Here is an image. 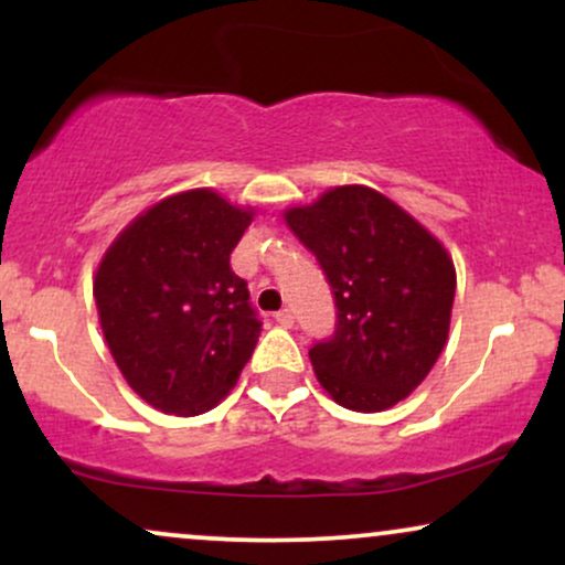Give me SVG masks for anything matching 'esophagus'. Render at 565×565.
<instances>
[{
  "label": "esophagus",
  "mask_w": 565,
  "mask_h": 565,
  "mask_svg": "<svg viewBox=\"0 0 565 565\" xmlns=\"http://www.w3.org/2000/svg\"><path fill=\"white\" fill-rule=\"evenodd\" d=\"M276 321L281 323V327H291V323H295V316H291V310H278L276 313Z\"/></svg>",
  "instance_id": "obj_1"
}]
</instances>
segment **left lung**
I'll use <instances>...</instances> for the list:
<instances>
[{
	"label": "left lung",
	"instance_id": "obj_1",
	"mask_svg": "<svg viewBox=\"0 0 565 565\" xmlns=\"http://www.w3.org/2000/svg\"><path fill=\"white\" fill-rule=\"evenodd\" d=\"M284 220L321 263L337 329L310 348L316 380L350 412H385L449 340L457 270L446 246L369 185H337Z\"/></svg>",
	"mask_w": 565,
	"mask_h": 565
}]
</instances>
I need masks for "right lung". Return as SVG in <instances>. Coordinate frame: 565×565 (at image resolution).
Returning <instances> with one entry per match:
<instances>
[{"label":"right lung","instance_id":"right-lung-1","mask_svg":"<svg viewBox=\"0 0 565 565\" xmlns=\"http://www.w3.org/2000/svg\"><path fill=\"white\" fill-rule=\"evenodd\" d=\"M252 220V206L191 188L148 206L97 265L93 295L108 350L159 412H210L252 359L263 323L231 270Z\"/></svg>","mask_w":565,"mask_h":565}]
</instances>
